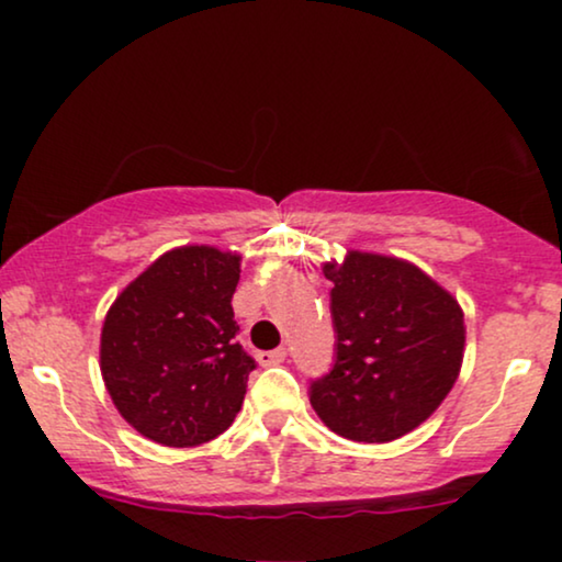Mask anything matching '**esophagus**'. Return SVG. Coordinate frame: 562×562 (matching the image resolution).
<instances>
[{
    "mask_svg": "<svg viewBox=\"0 0 562 562\" xmlns=\"http://www.w3.org/2000/svg\"><path fill=\"white\" fill-rule=\"evenodd\" d=\"M285 357H288L285 348H274V351H261V353H259V362H261L263 367H274V364L285 362Z\"/></svg>",
    "mask_w": 562,
    "mask_h": 562,
    "instance_id": "1",
    "label": "esophagus"
}]
</instances>
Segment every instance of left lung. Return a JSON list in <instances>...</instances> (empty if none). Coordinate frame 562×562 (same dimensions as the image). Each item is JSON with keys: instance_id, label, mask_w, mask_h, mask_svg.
I'll return each mask as SVG.
<instances>
[{"instance_id": "8db88e82", "label": "left lung", "mask_w": 562, "mask_h": 562, "mask_svg": "<svg viewBox=\"0 0 562 562\" xmlns=\"http://www.w3.org/2000/svg\"><path fill=\"white\" fill-rule=\"evenodd\" d=\"M333 282L335 362L308 402L327 428L383 443L428 420L460 375L465 322L443 288L412 263L351 250Z\"/></svg>"}]
</instances>
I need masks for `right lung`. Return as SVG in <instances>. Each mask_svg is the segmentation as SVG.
Masks as SVG:
<instances>
[{"instance_id": "add662e5", "label": "right lung", "mask_w": 562, "mask_h": 562, "mask_svg": "<svg viewBox=\"0 0 562 562\" xmlns=\"http://www.w3.org/2000/svg\"><path fill=\"white\" fill-rule=\"evenodd\" d=\"M237 261L205 245L169 250L108 312L100 370L113 404L142 436L198 447L240 412L256 359L237 340L232 312Z\"/></svg>"}]
</instances>
